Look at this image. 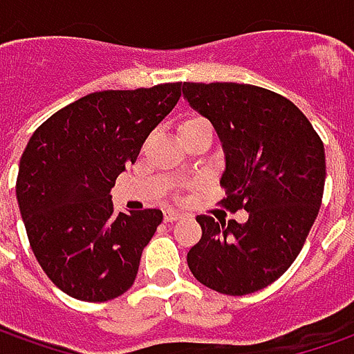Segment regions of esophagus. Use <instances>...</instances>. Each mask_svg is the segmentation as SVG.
<instances>
[{
    "label": "esophagus",
    "instance_id": "1",
    "mask_svg": "<svg viewBox=\"0 0 354 354\" xmlns=\"http://www.w3.org/2000/svg\"><path fill=\"white\" fill-rule=\"evenodd\" d=\"M180 217H182V213H178L174 209H165V221H167V223H174V221H178Z\"/></svg>",
    "mask_w": 354,
    "mask_h": 354
}]
</instances>
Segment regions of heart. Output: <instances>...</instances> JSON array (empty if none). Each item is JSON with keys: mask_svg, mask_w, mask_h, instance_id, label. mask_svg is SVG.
<instances>
[{"mask_svg": "<svg viewBox=\"0 0 354 354\" xmlns=\"http://www.w3.org/2000/svg\"><path fill=\"white\" fill-rule=\"evenodd\" d=\"M201 122H207V120H203V118H187V120H184L182 124H180V131L184 129V127H189V126H194V124H201Z\"/></svg>", "mask_w": 354, "mask_h": 354, "instance_id": "heart-1", "label": "heart"}]
</instances>
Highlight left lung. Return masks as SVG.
Wrapping results in <instances>:
<instances>
[{"label":"left lung","instance_id":"1","mask_svg":"<svg viewBox=\"0 0 354 354\" xmlns=\"http://www.w3.org/2000/svg\"><path fill=\"white\" fill-rule=\"evenodd\" d=\"M182 95L223 143V205L248 211L246 223L199 215L201 240L187 252V268L201 285L223 295L256 292L290 268L318 217L324 143L308 118L268 88L184 83Z\"/></svg>","mask_w":354,"mask_h":354}]
</instances>
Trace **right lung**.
Listing matches in <instances>:
<instances>
[{
	"label": "right lung",
	"mask_w": 354,
	"mask_h": 354,
	"mask_svg": "<svg viewBox=\"0 0 354 354\" xmlns=\"http://www.w3.org/2000/svg\"><path fill=\"white\" fill-rule=\"evenodd\" d=\"M180 88L91 93L57 110L26 143L17 176L21 217L40 268L69 297L106 302L133 285L162 211L116 213L110 189L176 106Z\"/></svg>",
	"instance_id": "obj_1"
}]
</instances>
